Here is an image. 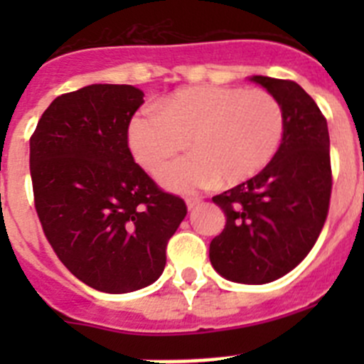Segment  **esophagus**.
<instances>
[{"label": "esophagus", "instance_id": "obj_1", "mask_svg": "<svg viewBox=\"0 0 364 364\" xmlns=\"http://www.w3.org/2000/svg\"><path fill=\"white\" fill-rule=\"evenodd\" d=\"M200 197H188V199H186V208L188 209H193V208H197V205L200 204Z\"/></svg>", "mask_w": 364, "mask_h": 364}]
</instances>
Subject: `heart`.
<instances>
[{"mask_svg": "<svg viewBox=\"0 0 364 364\" xmlns=\"http://www.w3.org/2000/svg\"><path fill=\"white\" fill-rule=\"evenodd\" d=\"M285 132L280 102L262 90L241 86H192L144 109L128 124L135 161L151 174L186 148L192 155L172 164L161 185L186 193L215 185H237L274 159Z\"/></svg>", "mask_w": 364, "mask_h": 364, "instance_id": "b5f03b06", "label": "heart"}]
</instances>
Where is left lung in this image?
<instances>
[{"label":"left lung","instance_id":"left-lung-1","mask_svg":"<svg viewBox=\"0 0 364 364\" xmlns=\"http://www.w3.org/2000/svg\"><path fill=\"white\" fill-rule=\"evenodd\" d=\"M250 80L280 102L284 139L264 171L213 197L227 222L209 245V260L227 280L262 285L294 269L314 248L333 183L328 121L314 98L294 80Z\"/></svg>","mask_w":364,"mask_h":364}]
</instances>
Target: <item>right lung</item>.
<instances>
[{"instance_id":"right-lung-1","label":"right lung","mask_w":364,"mask_h":364,"mask_svg":"<svg viewBox=\"0 0 364 364\" xmlns=\"http://www.w3.org/2000/svg\"><path fill=\"white\" fill-rule=\"evenodd\" d=\"M144 93L91 84L58 97L29 141L35 208L73 277L109 294L155 284L165 248L186 216L134 161L128 124Z\"/></svg>"}]
</instances>
